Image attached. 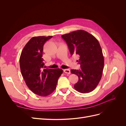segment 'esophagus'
<instances>
[{
  "mask_svg": "<svg viewBox=\"0 0 126 126\" xmlns=\"http://www.w3.org/2000/svg\"><path fill=\"white\" fill-rule=\"evenodd\" d=\"M63 72L65 74H70V70L68 69H65L63 70Z\"/></svg>",
  "mask_w": 126,
  "mask_h": 126,
  "instance_id": "obj_1",
  "label": "esophagus"
}]
</instances>
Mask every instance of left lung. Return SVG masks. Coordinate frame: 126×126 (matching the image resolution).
I'll list each match as a JSON object with an SVG mask.
<instances>
[{
  "label": "left lung",
  "mask_w": 126,
  "mask_h": 126,
  "mask_svg": "<svg viewBox=\"0 0 126 126\" xmlns=\"http://www.w3.org/2000/svg\"><path fill=\"white\" fill-rule=\"evenodd\" d=\"M71 55H77V62L80 70L71 69V72L78 77L74 85L78 92L86 94L93 91L102 77L104 67V57L99 43L93 35L85 30H78L63 35Z\"/></svg>",
  "instance_id": "1"
}]
</instances>
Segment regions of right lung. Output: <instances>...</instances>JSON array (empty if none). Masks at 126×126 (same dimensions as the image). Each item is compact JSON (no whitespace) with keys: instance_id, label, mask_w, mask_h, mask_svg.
<instances>
[{"instance_id":"add662e5","label":"right lung","mask_w":126,"mask_h":126,"mask_svg":"<svg viewBox=\"0 0 126 126\" xmlns=\"http://www.w3.org/2000/svg\"><path fill=\"white\" fill-rule=\"evenodd\" d=\"M52 36L33 37L22 49L19 59L21 75L29 89L39 96L50 94L56 88L63 70L44 69V45Z\"/></svg>"}]
</instances>
